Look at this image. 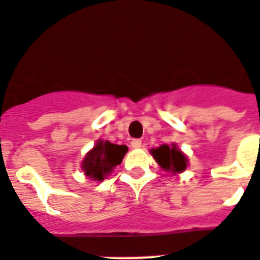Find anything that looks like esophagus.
I'll return each mask as SVG.
<instances>
[{"instance_id": "esophagus-1", "label": "esophagus", "mask_w": 260, "mask_h": 260, "mask_svg": "<svg viewBox=\"0 0 260 260\" xmlns=\"http://www.w3.org/2000/svg\"><path fill=\"white\" fill-rule=\"evenodd\" d=\"M141 140H139V139H135V140L131 141V147H132V149H139V148H141Z\"/></svg>"}]
</instances>
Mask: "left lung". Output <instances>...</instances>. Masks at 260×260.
Instances as JSON below:
<instances>
[{
  "instance_id": "left-lung-1",
  "label": "left lung",
  "mask_w": 260,
  "mask_h": 260,
  "mask_svg": "<svg viewBox=\"0 0 260 260\" xmlns=\"http://www.w3.org/2000/svg\"><path fill=\"white\" fill-rule=\"evenodd\" d=\"M150 154L153 156L162 171L171 172L173 174L182 173L189 165L187 156L182 150L178 149L177 144L174 143H172L171 145L162 144L158 148H152Z\"/></svg>"
}]
</instances>
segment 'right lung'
Masks as SVG:
<instances>
[{"label":"right lung","instance_id":"right-lung-1","mask_svg":"<svg viewBox=\"0 0 260 260\" xmlns=\"http://www.w3.org/2000/svg\"><path fill=\"white\" fill-rule=\"evenodd\" d=\"M126 152V145H117L100 139L83 158L80 165L82 172L91 180L102 182L112 173L119 164H121Z\"/></svg>","mask_w":260,"mask_h":260}]
</instances>
